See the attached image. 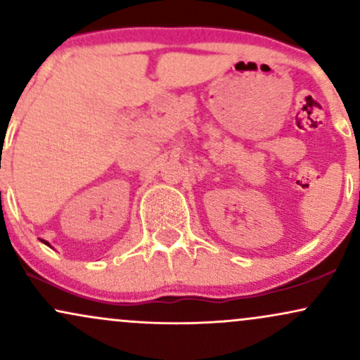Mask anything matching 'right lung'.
<instances>
[{
    "mask_svg": "<svg viewBox=\"0 0 360 360\" xmlns=\"http://www.w3.org/2000/svg\"><path fill=\"white\" fill-rule=\"evenodd\" d=\"M44 243H45V245H51V243H49V242H45V240H42Z\"/></svg>",
    "mask_w": 360,
    "mask_h": 360,
    "instance_id": "add662e5",
    "label": "right lung"
}]
</instances>
